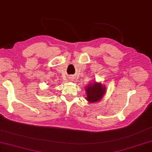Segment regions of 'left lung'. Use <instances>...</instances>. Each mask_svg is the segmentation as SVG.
Segmentation results:
<instances>
[{"label":"left lung","instance_id":"obj_1","mask_svg":"<svg viewBox=\"0 0 152 152\" xmlns=\"http://www.w3.org/2000/svg\"><path fill=\"white\" fill-rule=\"evenodd\" d=\"M86 88L87 97L86 99L90 102H95L100 101L105 93L106 88L101 83H94L93 84L87 86Z\"/></svg>","mask_w":152,"mask_h":152}]
</instances>
